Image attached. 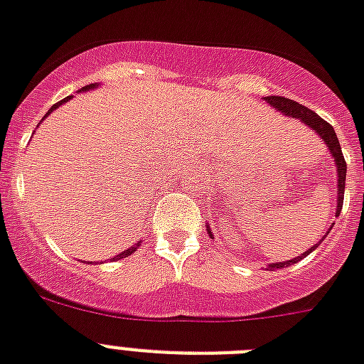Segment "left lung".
Returning <instances> with one entry per match:
<instances>
[{"instance_id":"obj_1","label":"left lung","mask_w":364,"mask_h":364,"mask_svg":"<svg viewBox=\"0 0 364 364\" xmlns=\"http://www.w3.org/2000/svg\"><path fill=\"white\" fill-rule=\"evenodd\" d=\"M264 102H267L270 107H274V111L283 112L285 116H291V118L300 120L301 124L307 125L309 129H313L314 133H316V135L322 139L323 144L328 146L329 154H331V157L335 159V166H337V209H335V216H338V215H341V210H343L344 185H346V163H344L343 149H341V144H338V139H337V133H335V129H333L331 125L323 120V118H320L316 112H313L311 109H307V107L300 105V103H296L294 100H289V97H283V96H267V97H264ZM205 228H207V233H209L210 239H215V235H213V231H210L209 224H207ZM331 228H333V225H331ZM331 228L328 229V233L331 231ZM328 233H326V235H328ZM326 235H323L318 242L314 244L313 248L307 250V252H304L301 255H298V257H294V259H289V261L270 262V264H267V270H270V272L281 270V268L291 267V264H294V262L301 261L305 255H309L313 250L318 248L320 242L326 239Z\"/></svg>"}]
</instances>
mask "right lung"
I'll return each mask as SVG.
<instances>
[{"label": "right lung", "mask_w": 364, "mask_h": 364, "mask_svg": "<svg viewBox=\"0 0 364 364\" xmlns=\"http://www.w3.org/2000/svg\"><path fill=\"white\" fill-rule=\"evenodd\" d=\"M96 87H97V85H88V87H83V88H81V90H79V92H87V90H92V88H96ZM72 97H73V96H68V97H64L63 102H59V103H55V105H53V107H51L50 111L46 112V116H44V118H48V116H50V114H51V112H53V111H55V109H59V107H60V105H63V103L70 102V100H72ZM44 118H42V120H44ZM139 246H140V240H139V242H136V244H135V246H131V248L124 250V252H122V253H118V255H114V257H112V259H111V261H120V259H124V257H129L131 253H135V252H136V250H139Z\"/></svg>", "instance_id": "add662e5"}]
</instances>
